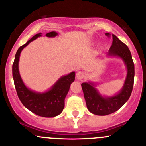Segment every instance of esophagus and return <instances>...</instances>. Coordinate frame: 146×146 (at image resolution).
I'll list each match as a JSON object with an SVG mask.
<instances>
[{"label": "esophagus", "mask_w": 146, "mask_h": 146, "mask_svg": "<svg viewBox=\"0 0 146 146\" xmlns=\"http://www.w3.org/2000/svg\"><path fill=\"white\" fill-rule=\"evenodd\" d=\"M85 77H86V73L84 72H82V71H79V72H77V74H76V77H77V80H80L84 79Z\"/></svg>", "instance_id": "34e87169"}]
</instances>
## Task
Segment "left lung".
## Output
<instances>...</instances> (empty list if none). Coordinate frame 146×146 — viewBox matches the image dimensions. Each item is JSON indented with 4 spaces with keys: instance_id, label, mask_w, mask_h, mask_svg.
Returning <instances> with one entry per match:
<instances>
[{
    "instance_id": "8db88e82",
    "label": "left lung",
    "mask_w": 146,
    "mask_h": 146,
    "mask_svg": "<svg viewBox=\"0 0 146 146\" xmlns=\"http://www.w3.org/2000/svg\"><path fill=\"white\" fill-rule=\"evenodd\" d=\"M105 35L110 36L109 33H106ZM112 36L113 44L106 55L122 59L126 65L127 74L121 91L112 96H102L96 88L94 82H82L81 84L87 108L91 113L97 115H107L119 110L128 101L133 88L135 65L130 50L115 35L113 34Z\"/></svg>"
}]
</instances>
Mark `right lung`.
<instances>
[{"instance_id":"add662e5","label":"right lung","mask_w":146,"mask_h":146,"mask_svg":"<svg viewBox=\"0 0 146 146\" xmlns=\"http://www.w3.org/2000/svg\"><path fill=\"white\" fill-rule=\"evenodd\" d=\"M57 35V32L52 31L47 33L46 36L55 37ZM40 36H42V33H37L18 49L12 65V76L17 94L23 105L37 115L52 118L58 115L63 111L65 98L69 92L71 84L75 80V72H72L67 75L62 76L51 88L45 92H36L26 87L19 72L20 55L22 50L28 44Z\"/></svg>"}]
</instances>
